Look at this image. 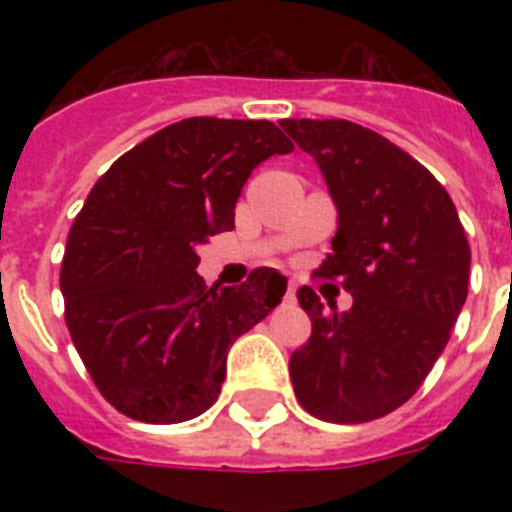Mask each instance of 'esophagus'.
Masks as SVG:
<instances>
[{
    "label": "esophagus",
    "mask_w": 512,
    "mask_h": 512,
    "mask_svg": "<svg viewBox=\"0 0 512 512\" xmlns=\"http://www.w3.org/2000/svg\"><path fill=\"white\" fill-rule=\"evenodd\" d=\"M284 303H297V284L295 281H289L287 284V295H284Z\"/></svg>",
    "instance_id": "1"
}]
</instances>
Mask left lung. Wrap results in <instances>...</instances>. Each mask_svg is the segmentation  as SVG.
<instances>
[{
    "mask_svg": "<svg viewBox=\"0 0 512 512\" xmlns=\"http://www.w3.org/2000/svg\"><path fill=\"white\" fill-rule=\"evenodd\" d=\"M281 127L316 159L340 217L313 276L353 295L337 313L297 289L313 329L289 358L295 396L319 420H377L417 393L449 342L468 297V236L444 185L380 132L345 119Z\"/></svg>",
    "mask_w": 512,
    "mask_h": 512,
    "instance_id": "left-lung-1",
    "label": "left lung"
}]
</instances>
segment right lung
Returning <instances> with one entry per match:
<instances>
[{
  "instance_id": "add662e5",
  "label": "right lung",
  "mask_w": 512,
  "mask_h": 512,
  "mask_svg": "<svg viewBox=\"0 0 512 512\" xmlns=\"http://www.w3.org/2000/svg\"><path fill=\"white\" fill-rule=\"evenodd\" d=\"M273 122L193 116L119 156L76 215L60 268L66 327L108 404L151 425L207 412L236 337L281 303L287 279L255 268L207 287L196 247L233 228L257 164L289 154Z\"/></svg>"
}]
</instances>
